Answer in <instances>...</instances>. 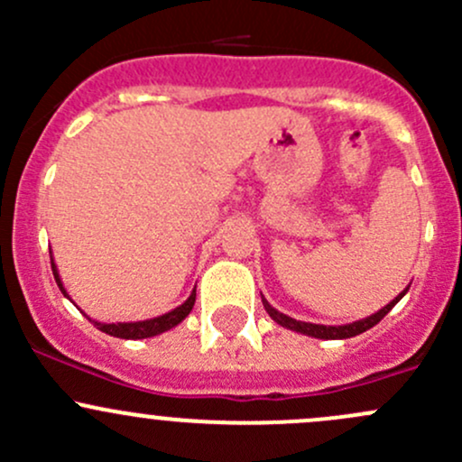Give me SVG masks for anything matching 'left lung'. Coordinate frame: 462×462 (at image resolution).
Here are the masks:
<instances>
[{
    "label": "left lung",
    "instance_id": "1",
    "mask_svg": "<svg viewBox=\"0 0 462 462\" xmlns=\"http://www.w3.org/2000/svg\"><path fill=\"white\" fill-rule=\"evenodd\" d=\"M407 291H409V286L404 288V291L400 292L395 300H391L389 304L384 306V309H380L377 313L369 315V318L357 319V321H353V324H342V326H324V324H310V321L292 319V318H288V315L279 313L277 309H273V306L268 304V300H265L263 295H261V301H263L265 313H268L270 318L277 321L279 326H283V328H291V330H295V333H304V335H309V337H318V339H348V337H356V335L365 333V330L374 328L377 321L384 318V315L389 313V310L393 309V306L398 304V301L402 300L404 295H407Z\"/></svg>",
    "mask_w": 462,
    "mask_h": 462
}]
</instances>
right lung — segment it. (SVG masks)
<instances>
[{
  "instance_id": "add662e5",
  "label": "right lung",
  "mask_w": 462,
  "mask_h": 462,
  "mask_svg": "<svg viewBox=\"0 0 462 462\" xmlns=\"http://www.w3.org/2000/svg\"><path fill=\"white\" fill-rule=\"evenodd\" d=\"M51 270H53V277L55 282H58L60 291H62L64 297H69L67 288H64L62 279H60V273H58V265H55V261L51 259ZM194 301H197V288L192 291V295L188 297V300L183 301L180 306H176L174 310H170V313L165 315H158V318H152V319H143V321H118V324H105V321H96L88 318V321H93V324L97 326V330H102V333L106 335H114V337H120V339H144V337H153V335H161L165 333V330L174 328V326H179L180 321L189 315V310L194 309Z\"/></svg>"
}]
</instances>
